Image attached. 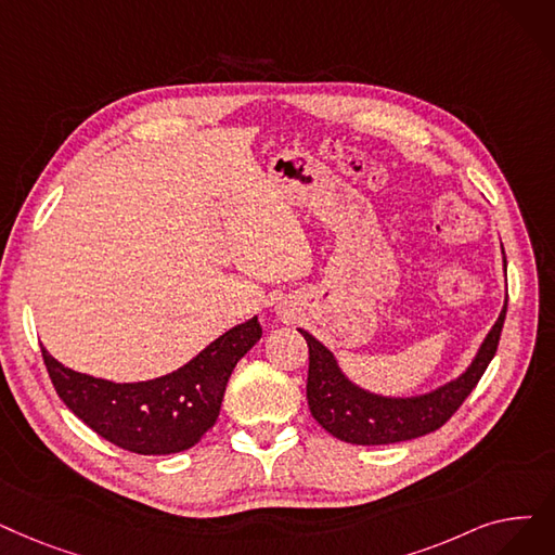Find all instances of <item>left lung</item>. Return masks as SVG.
Returning a JSON list of instances; mask_svg holds the SVG:
<instances>
[{
  "mask_svg": "<svg viewBox=\"0 0 555 555\" xmlns=\"http://www.w3.org/2000/svg\"><path fill=\"white\" fill-rule=\"evenodd\" d=\"M505 308H508V297H505L501 315L480 345L474 363L461 378L447 383L436 392L413 399H388L356 388L335 365L333 353L310 333L299 328L308 345L306 399L310 415L331 436L351 444H392L438 430L463 405L488 370L499 347Z\"/></svg>",
  "mask_w": 555,
  "mask_h": 555,
  "instance_id": "obj_1",
  "label": "left lung"
}]
</instances>
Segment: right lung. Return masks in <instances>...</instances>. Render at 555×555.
I'll return each instance as SVG.
<instances>
[{
	"label": "right lung",
	"instance_id": "obj_1",
	"mask_svg": "<svg viewBox=\"0 0 555 555\" xmlns=\"http://www.w3.org/2000/svg\"><path fill=\"white\" fill-rule=\"evenodd\" d=\"M260 335L254 318L220 335L181 370L144 383L79 374L40 349L56 395L98 436L131 453L167 455L195 447L218 422L229 376Z\"/></svg>",
	"mask_w": 555,
	"mask_h": 555
}]
</instances>
